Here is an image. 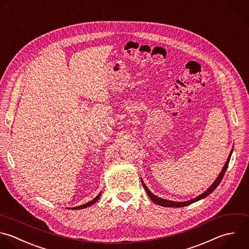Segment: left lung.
<instances>
[{
  "instance_id": "left-lung-1",
  "label": "left lung",
  "mask_w": 249,
  "mask_h": 249,
  "mask_svg": "<svg viewBox=\"0 0 249 249\" xmlns=\"http://www.w3.org/2000/svg\"><path fill=\"white\" fill-rule=\"evenodd\" d=\"M232 152V151H231ZM231 152L230 153V155H229V158H228V160H227V161H226V163H225V165H224V167H223V169H222V171H221V173L219 174V176L217 177V179L215 180V182L210 186V188H208V190H206L203 194H201L200 196H198L197 197H196V198H193V199H191V200H189V201H184V202H175V201H171V200H166V199H163V198H160V197H158L157 196H155L154 194H152L150 191H149V189L146 187V185L143 183V181H141L142 182V185H143V187H144V189H145V191H146V193L148 194V196H150V198L155 202V203H157V204H159V205H160V206H164V207H182V206H186V205H190L191 203H193V202H195V201H197V200H199V199H201V198H203V197H205V196H207L208 195H210L217 187H218V185L220 184V182L222 181V179H223V177H224V174H225V172H226V170H227V168H228V165H229V161H230V159H231Z\"/></svg>"
}]
</instances>
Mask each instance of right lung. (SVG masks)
Instances as JSON below:
<instances>
[{
	"instance_id": "add662e5",
	"label": "right lung",
	"mask_w": 249,
	"mask_h": 249,
	"mask_svg": "<svg viewBox=\"0 0 249 249\" xmlns=\"http://www.w3.org/2000/svg\"><path fill=\"white\" fill-rule=\"evenodd\" d=\"M100 195H101V194H99V195H98L96 197H94L92 200H90V201H89V202H87V203H85V204H83V205H81V206L73 207L72 209H82V208H86V207H88V206H89V205L93 204L94 202H96V201L99 199V197H100Z\"/></svg>"
}]
</instances>
